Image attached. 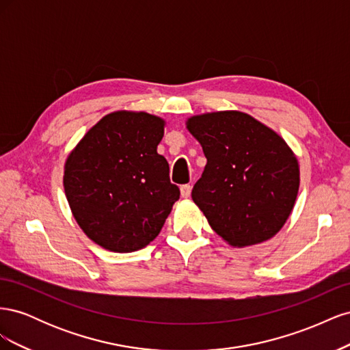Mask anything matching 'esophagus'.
<instances>
[{
  "label": "esophagus",
  "instance_id": "esophagus-1",
  "mask_svg": "<svg viewBox=\"0 0 350 350\" xmlns=\"http://www.w3.org/2000/svg\"><path fill=\"white\" fill-rule=\"evenodd\" d=\"M191 189H193V187L189 185V184L183 185V187H181V196H183L184 198H188L189 196H191Z\"/></svg>",
  "mask_w": 350,
  "mask_h": 350
}]
</instances>
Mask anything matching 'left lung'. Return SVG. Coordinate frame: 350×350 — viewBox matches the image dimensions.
<instances>
[{
	"instance_id": "obj_1",
	"label": "left lung",
	"mask_w": 350,
	"mask_h": 350,
	"mask_svg": "<svg viewBox=\"0 0 350 350\" xmlns=\"http://www.w3.org/2000/svg\"><path fill=\"white\" fill-rule=\"evenodd\" d=\"M187 130L207 163L193 201L230 247L269 241L289 219L299 189V163L283 137L241 111L193 115Z\"/></svg>"
}]
</instances>
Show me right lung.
Wrapping results in <instances>:
<instances>
[{
    "label": "right lung",
    "instance_id": "add662e5",
    "mask_svg": "<svg viewBox=\"0 0 350 350\" xmlns=\"http://www.w3.org/2000/svg\"><path fill=\"white\" fill-rule=\"evenodd\" d=\"M165 120L144 111L105 115L64 165V191L77 225L112 252L142 250L161 234L179 198L157 153Z\"/></svg>",
    "mask_w": 350,
    "mask_h": 350
}]
</instances>
